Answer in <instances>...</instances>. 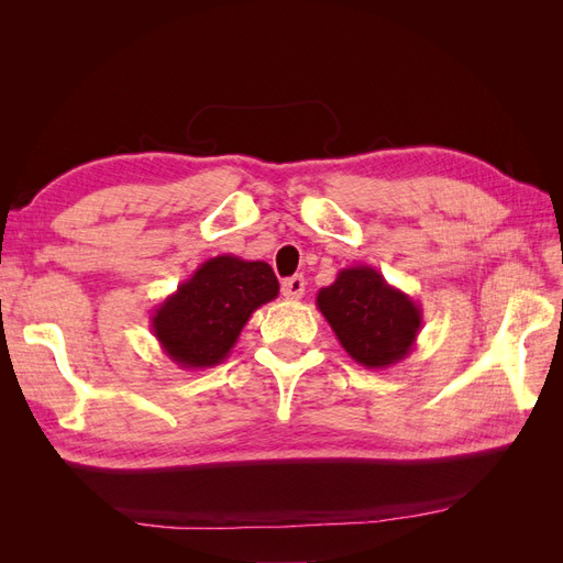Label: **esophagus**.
Instances as JSON below:
<instances>
[{"mask_svg":"<svg viewBox=\"0 0 563 563\" xmlns=\"http://www.w3.org/2000/svg\"><path fill=\"white\" fill-rule=\"evenodd\" d=\"M282 294H284V298H288V300H300L302 296H305V279L302 277H291V279H286L284 284H282Z\"/></svg>","mask_w":563,"mask_h":563,"instance_id":"obj_1","label":"esophagus"}]
</instances>
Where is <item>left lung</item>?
<instances>
[{"label":"left lung","mask_w":563,"mask_h":563,"mask_svg":"<svg viewBox=\"0 0 563 563\" xmlns=\"http://www.w3.org/2000/svg\"><path fill=\"white\" fill-rule=\"evenodd\" d=\"M317 308L338 343L366 368L406 360L422 327L420 305L368 265L340 269L335 282L317 294Z\"/></svg>","instance_id":"left-lung-1"}]
</instances>
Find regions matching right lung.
<instances>
[{"mask_svg":"<svg viewBox=\"0 0 563 563\" xmlns=\"http://www.w3.org/2000/svg\"><path fill=\"white\" fill-rule=\"evenodd\" d=\"M277 296L279 282L267 263L216 255L157 305L152 333L180 368H211L228 360L251 314Z\"/></svg>","mask_w":563,"mask_h":563,"instance_id":"1","label":"right lung"}]
</instances>
